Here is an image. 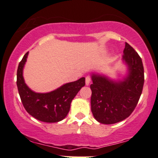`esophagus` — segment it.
<instances>
[{
    "instance_id": "1",
    "label": "esophagus",
    "mask_w": 158,
    "mask_h": 158,
    "mask_svg": "<svg viewBox=\"0 0 158 158\" xmlns=\"http://www.w3.org/2000/svg\"><path fill=\"white\" fill-rule=\"evenodd\" d=\"M90 81H91V77L90 76H87V77H85V83H86V85H90Z\"/></svg>"
}]
</instances>
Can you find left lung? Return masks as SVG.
<instances>
[{
	"instance_id": "1",
	"label": "left lung",
	"mask_w": 158,
	"mask_h": 158,
	"mask_svg": "<svg viewBox=\"0 0 158 158\" xmlns=\"http://www.w3.org/2000/svg\"><path fill=\"white\" fill-rule=\"evenodd\" d=\"M123 60L129 66V75L123 81L114 82L102 76H92L91 111L98 122L113 124L128 118L136 107L143 90L144 70L142 60L126 43Z\"/></svg>"
}]
</instances>
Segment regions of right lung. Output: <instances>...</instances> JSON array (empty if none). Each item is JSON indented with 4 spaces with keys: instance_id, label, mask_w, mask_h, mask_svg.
Segmentation results:
<instances>
[{
    "instance_id": "add662e5",
    "label": "right lung",
    "mask_w": 158,
    "mask_h": 158,
    "mask_svg": "<svg viewBox=\"0 0 158 158\" xmlns=\"http://www.w3.org/2000/svg\"><path fill=\"white\" fill-rule=\"evenodd\" d=\"M28 52L26 53L19 63L17 71V86L25 109L37 120L47 123L62 121L66 117L71 103L80 89L85 85V78L67 83L48 94H37L25 84L23 69Z\"/></svg>"
}]
</instances>
